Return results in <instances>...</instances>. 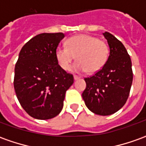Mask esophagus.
Returning a JSON list of instances; mask_svg holds the SVG:
<instances>
[{
    "instance_id": "34e87169",
    "label": "esophagus",
    "mask_w": 146,
    "mask_h": 146,
    "mask_svg": "<svg viewBox=\"0 0 146 146\" xmlns=\"http://www.w3.org/2000/svg\"><path fill=\"white\" fill-rule=\"evenodd\" d=\"M73 78H74V80H79L80 77L78 76H73Z\"/></svg>"
}]
</instances>
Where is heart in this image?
<instances>
[{
    "label": "heart",
    "mask_w": 146,
    "mask_h": 146,
    "mask_svg": "<svg viewBox=\"0 0 146 146\" xmlns=\"http://www.w3.org/2000/svg\"><path fill=\"white\" fill-rule=\"evenodd\" d=\"M58 64L64 70H70L73 62L78 61L72 68L76 73L98 72L103 67L109 56L107 44L97 37L80 34L68 39L66 48L58 47L55 51Z\"/></svg>",
    "instance_id": "1"
}]
</instances>
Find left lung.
<instances>
[{
    "label": "left lung",
    "instance_id": "8db88e82",
    "mask_svg": "<svg viewBox=\"0 0 146 146\" xmlns=\"http://www.w3.org/2000/svg\"><path fill=\"white\" fill-rule=\"evenodd\" d=\"M110 55L101 70L85 78L86 88L82 94L87 107L92 113L109 116L124 106L133 80L131 60L121 42L113 34L105 32Z\"/></svg>",
    "mask_w": 146,
    "mask_h": 146
}]
</instances>
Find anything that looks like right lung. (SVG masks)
I'll return each mask as SVG.
<instances>
[{
    "instance_id": "right-lung-1",
    "label": "right lung",
    "mask_w": 146,
    "mask_h": 146,
    "mask_svg": "<svg viewBox=\"0 0 146 146\" xmlns=\"http://www.w3.org/2000/svg\"><path fill=\"white\" fill-rule=\"evenodd\" d=\"M62 33H40L21 49L15 67L14 88L19 103L30 116L51 119L63 107L73 76L58 65L55 51Z\"/></svg>"
}]
</instances>
